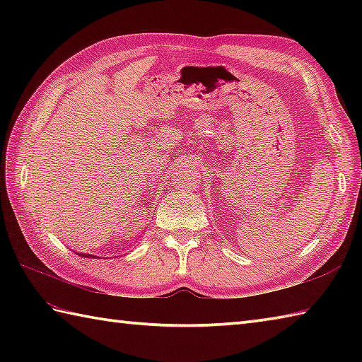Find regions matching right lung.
I'll return each instance as SVG.
<instances>
[{
  "instance_id": "add662e5",
  "label": "right lung",
  "mask_w": 362,
  "mask_h": 362,
  "mask_svg": "<svg viewBox=\"0 0 362 362\" xmlns=\"http://www.w3.org/2000/svg\"><path fill=\"white\" fill-rule=\"evenodd\" d=\"M81 255H82V257H88V258H90V255H87V253H81Z\"/></svg>"
}]
</instances>
